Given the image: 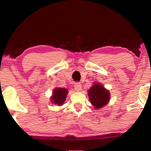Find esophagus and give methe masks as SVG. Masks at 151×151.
I'll list each match as a JSON object with an SVG mask.
<instances>
[{
  "label": "esophagus",
  "instance_id": "34e87169",
  "mask_svg": "<svg viewBox=\"0 0 151 151\" xmlns=\"http://www.w3.org/2000/svg\"><path fill=\"white\" fill-rule=\"evenodd\" d=\"M81 89H82V86H81V84L78 83H76L75 85V90L76 91L79 92V91H81Z\"/></svg>",
  "mask_w": 151,
  "mask_h": 151
}]
</instances>
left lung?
I'll list each match as a JSON object with an SVG mask.
<instances>
[{"label": "left lung", "mask_w": 151, "mask_h": 151, "mask_svg": "<svg viewBox=\"0 0 151 151\" xmlns=\"http://www.w3.org/2000/svg\"><path fill=\"white\" fill-rule=\"evenodd\" d=\"M88 96L94 108L99 109L109 103L111 94L101 83H95L88 90Z\"/></svg>", "instance_id": "8db88e82"}]
</instances>
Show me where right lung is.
Here are the masks:
<instances>
[{"mask_svg":"<svg viewBox=\"0 0 151 151\" xmlns=\"http://www.w3.org/2000/svg\"><path fill=\"white\" fill-rule=\"evenodd\" d=\"M68 91L65 88H55L52 91V94L50 97V101L52 104L57 106H62L65 103Z\"/></svg>","mask_w":151,"mask_h":151,"instance_id":"right-lung-1","label":"right lung"}]
</instances>
